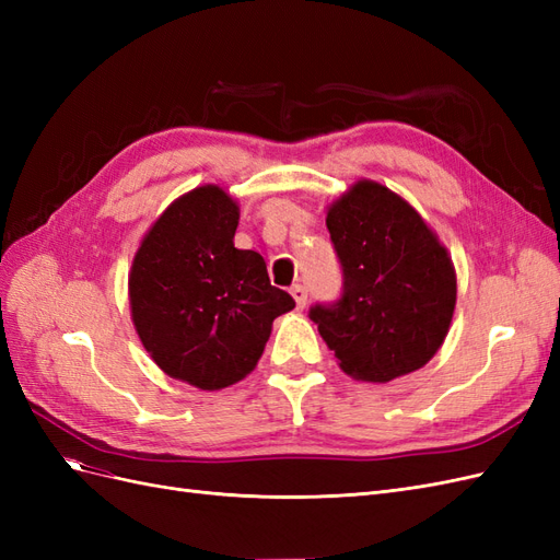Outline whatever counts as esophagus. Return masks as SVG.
I'll return each mask as SVG.
<instances>
[{
  "label": "esophagus",
  "instance_id": "obj_1",
  "mask_svg": "<svg viewBox=\"0 0 560 560\" xmlns=\"http://www.w3.org/2000/svg\"><path fill=\"white\" fill-rule=\"evenodd\" d=\"M292 296H294V301H296V308H303L306 306V301H308V290L303 284H294L292 287Z\"/></svg>",
  "mask_w": 560,
  "mask_h": 560
}]
</instances>
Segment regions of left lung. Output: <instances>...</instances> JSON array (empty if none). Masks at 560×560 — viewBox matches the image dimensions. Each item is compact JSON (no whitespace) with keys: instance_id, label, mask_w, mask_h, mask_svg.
<instances>
[{"instance_id":"obj_1","label":"left lung","mask_w":560,"mask_h":560,"mask_svg":"<svg viewBox=\"0 0 560 560\" xmlns=\"http://www.w3.org/2000/svg\"><path fill=\"white\" fill-rule=\"evenodd\" d=\"M341 296L308 317L348 376L387 383L425 366L451 327L455 270L420 214L376 182H358L327 212Z\"/></svg>"}]
</instances>
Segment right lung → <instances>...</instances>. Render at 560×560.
<instances>
[{"label": "right lung", "instance_id": "right-lung-1", "mask_svg": "<svg viewBox=\"0 0 560 560\" xmlns=\"http://www.w3.org/2000/svg\"><path fill=\"white\" fill-rule=\"evenodd\" d=\"M238 206L219 186L177 198L151 226L130 270V308L167 376L229 387L257 366L273 319L296 303L270 284L259 252L233 247Z\"/></svg>", "mask_w": 560, "mask_h": 560}]
</instances>
